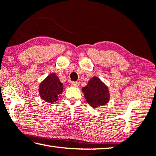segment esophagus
Returning <instances> with one entry per match:
<instances>
[{
    "label": "esophagus",
    "instance_id": "34e87169",
    "mask_svg": "<svg viewBox=\"0 0 156 156\" xmlns=\"http://www.w3.org/2000/svg\"><path fill=\"white\" fill-rule=\"evenodd\" d=\"M71 86H75V87H77L79 86V82H77V81H72L71 82Z\"/></svg>",
    "mask_w": 156,
    "mask_h": 156
}]
</instances>
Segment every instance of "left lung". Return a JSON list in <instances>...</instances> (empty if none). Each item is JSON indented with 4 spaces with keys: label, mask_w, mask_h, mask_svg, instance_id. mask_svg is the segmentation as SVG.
Wrapping results in <instances>:
<instances>
[{
    "label": "left lung",
    "mask_w": 156,
    "mask_h": 156,
    "mask_svg": "<svg viewBox=\"0 0 156 156\" xmlns=\"http://www.w3.org/2000/svg\"><path fill=\"white\" fill-rule=\"evenodd\" d=\"M82 92L87 103L92 107L105 105L109 100L107 87L96 77L90 79L87 86L83 87Z\"/></svg>",
    "instance_id": "obj_1"
}]
</instances>
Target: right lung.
I'll use <instances>...</instances> for the list:
<instances>
[{
    "label": "right lung",
    "instance_id": "1",
    "mask_svg": "<svg viewBox=\"0 0 156 156\" xmlns=\"http://www.w3.org/2000/svg\"><path fill=\"white\" fill-rule=\"evenodd\" d=\"M63 91V84L54 73L48 76L39 86V94L41 98L49 103H53L58 99V96Z\"/></svg>",
    "mask_w": 156,
    "mask_h": 156
}]
</instances>
